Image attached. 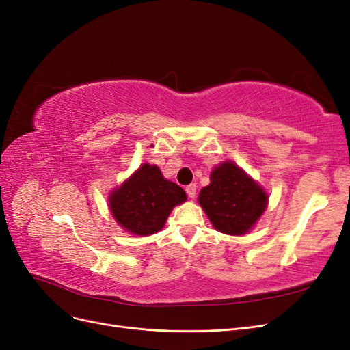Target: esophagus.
<instances>
[{
    "label": "esophagus",
    "instance_id": "esophagus-1",
    "mask_svg": "<svg viewBox=\"0 0 350 350\" xmlns=\"http://www.w3.org/2000/svg\"><path fill=\"white\" fill-rule=\"evenodd\" d=\"M185 191H187V196L189 198H194L196 194H197V185L196 184H189L185 187Z\"/></svg>",
    "mask_w": 350,
    "mask_h": 350
}]
</instances>
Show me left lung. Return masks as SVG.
Returning a JSON list of instances; mask_svg holds the SVG:
<instances>
[{
  "label": "left lung",
  "instance_id": "1",
  "mask_svg": "<svg viewBox=\"0 0 350 350\" xmlns=\"http://www.w3.org/2000/svg\"><path fill=\"white\" fill-rule=\"evenodd\" d=\"M210 178L200 191V206L221 234L243 235L266 210V193L232 162L221 163Z\"/></svg>",
  "mask_w": 350,
  "mask_h": 350
}]
</instances>
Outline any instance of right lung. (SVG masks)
I'll return each mask as SVG.
<instances>
[{
    "label": "right lung",
    "instance_id": "obj_1",
    "mask_svg": "<svg viewBox=\"0 0 350 350\" xmlns=\"http://www.w3.org/2000/svg\"><path fill=\"white\" fill-rule=\"evenodd\" d=\"M185 200L181 187L166 181L157 166L146 163L111 194L109 207L124 229L147 237L161 230L171 210Z\"/></svg>",
    "mask_w": 350,
    "mask_h": 350
}]
</instances>
